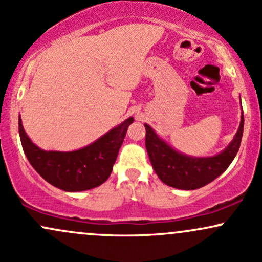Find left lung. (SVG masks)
<instances>
[{"mask_svg":"<svg viewBox=\"0 0 262 262\" xmlns=\"http://www.w3.org/2000/svg\"><path fill=\"white\" fill-rule=\"evenodd\" d=\"M144 125L146 130V151L159 179L171 187L197 189L221 176L234 160L242 143L244 113H242L239 129L229 145L221 154L209 158H193L181 154L160 139L150 125Z\"/></svg>","mask_w":262,"mask_h":262,"instance_id":"obj_1","label":"left lung"}]
</instances>
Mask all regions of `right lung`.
<instances>
[{
	"instance_id": "obj_1",
	"label": "right lung",
	"mask_w": 262,
	"mask_h": 262,
	"mask_svg": "<svg viewBox=\"0 0 262 262\" xmlns=\"http://www.w3.org/2000/svg\"><path fill=\"white\" fill-rule=\"evenodd\" d=\"M133 122V117H129L95 143L75 151L41 150L26 134L20 117L18 127L23 151L39 175L62 191L80 192L95 188L107 181L128 127Z\"/></svg>"
}]
</instances>
